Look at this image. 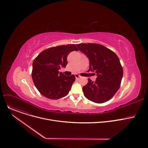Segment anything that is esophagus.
Listing matches in <instances>:
<instances>
[{"label": "esophagus", "instance_id": "esophagus-1", "mask_svg": "<svg viewBox=\"0 0 148 148\" xmlns=\"http://www.w3.org/2000/svg\"><path fill=\"white\" fill-rule=\"evenodd\" d=\"M75 78H76V79H79L81 77L79 75H78V74H75Z\"/></svg>", "mask_w": 148, "mask_h": 148}]
</instances>
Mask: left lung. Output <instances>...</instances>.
I'll list each match as a JSON object with an SVG mask.
<instances>
[{
  "label": "left lung",
  "mask_w": 148,
  "mask_h": 148,
  "mask_svg": "<svg viewBox=\"0 0 148 148\" xmlns=\"http://www.w3.org/2000/svg\"><path fill=\"white\" fill-rule=\"evenodd\" d=\"M76 46L89 60L88 71L95 72L97 76L95 82L88 78L87 85L82 87L84 96L96 103L109 101L119 90L123 76L119 58L101 45L81 43Z\"/></svg>",
  "instance_id": "8db88e82"
}]
</instances>
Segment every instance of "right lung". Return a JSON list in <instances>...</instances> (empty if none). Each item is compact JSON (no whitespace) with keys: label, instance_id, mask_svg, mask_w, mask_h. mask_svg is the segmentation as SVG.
<instances>
[{"label":"right lung","instance_id":"add662e5","mask_svg":"<svg viewBox=\"0 0 148 148\" xmlns=\"http://www.w3.org/2000/svg\"><path fill=\"white\" fill-rule=\"evenodd\" d=\"M78 50L75 45L58 46L43 51L34 60L32 79L41 95L58 99L69 94L75 77L66 76L58 70L66 67L68 55Z\"/></svg>","mask_w":148,"mask_h":148}]
</instances>
